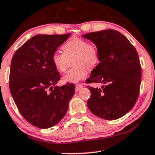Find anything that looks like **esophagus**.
<instances>
[{
    "mask_svg": "<svg viewBox=\"0 0 155 155\" xmlns=\"http://www.w3.org/2000/svg\"><path fill=\"white\" fill-rule=\"evenodd\" d=\"M82 87H83V85H81V84H76V91H78L79 90L81 89Z\"/></svg>",
    "mask_w": 155,
    "mask_h": 155,
    "instance_id": "1",
    "label": "esophagus"
}]
</instances>
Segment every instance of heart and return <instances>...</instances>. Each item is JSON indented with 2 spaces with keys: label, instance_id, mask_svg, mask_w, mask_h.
Returning <instances> with one entry per match:
<instances>
[{
  "label": "heart",
  "instance_id": "1",
  "mask_svg": "<svg viewBox=\"0 0 155 155\" xmlns=\"http://www.w3.org/2000/svg\"><path fill=\"white\" fill-rule=\"evenodd\" d=\"M62 50L64 53L56 51L51 57L53 65L58 71H65L68 58L75 57L73 61L75 67L68 71L62 78L64 83L76 84L84 79L88 74L87 68H93L99 62L97 47L81 38L69 39L63 45Z\"/></svg>",
  "mask_w": 155,
  "mask_h": 155
}]
</instances>
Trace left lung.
Instances as JSON below:
<instances>
[{
    "instance_id": "8db88e82",
    "label": "left lung",
    "mask_w": 155,
    "mask_h": 155,
    "mask_svg": "<svg viewBox=\"0 0 155 155\" xmlns=\"http://www.w3.org/2000/svg\"><path fill=\"white\" fill-rule=\"evenodd\" d=\"M95 44L99 63L87 83L102 84L89 87L87 106L92 114L107 120L123 117L133 108L140 92L142 70L138 54L130 41L115 30H104L82 36Z\"/></svg>"
}]
</instances>
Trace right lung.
<instances>
[{"label": "right lung", "instance_id": "obj_1", "mask_svg": "<svg viewBox=\"0 0 155 155\" xmlns=\"http://www.w3.org/2000/svg\"><path fill=\"white\" fill-rule=\"evenodd\" d=\"M71 34L36 35L27 41L13 55L9 88L21 115L30 124L47 129L65 116L75 86H56L60 75L51 57Z\"/></svg>", "mask_w": 155, "mask_h": 155}]
</instances>
